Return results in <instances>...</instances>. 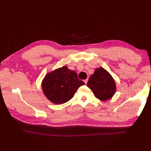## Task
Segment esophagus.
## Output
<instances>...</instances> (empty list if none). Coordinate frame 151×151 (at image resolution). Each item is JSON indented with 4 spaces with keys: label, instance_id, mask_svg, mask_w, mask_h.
I'll return each instance as SVG.
<instances>
[{
    "label": "esophagus",
    "instance_id": "1",
    "mask_svg": "<svg viewBox=\"0 0 151 151\" xmlns=\"http://www.w3.org/2000/svg\"><path fill=\"white\" fill-rule=\"evenodd\" d=\"M88 79L87 78V79H86V80H84V82H85V84H87V82H88Z\"/></svg>",
    "mask_w": 151,
    "mask_h": 151
}]
</instances>
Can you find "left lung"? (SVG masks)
Here are the masks:
<instances>
[{
	"instance_id": "1",
	"label": "left lung",
	"mask_w": 151,
	"mask_h": 151,
	"mask_svg": "<svg viewBox=\"0 0 151 151\" xmlns=\"http://www.w3.org/2000/svg\"><path fill=\"white\" fill-rule=\"evenodd\" d=\"M87 86L91 89L95 97L102 101L113 97L116 91L114 78L102 67L95 69L94 73L89 77Z\"/></svg>"
}]
</instances>
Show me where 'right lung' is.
I'll use <instances>...</instances> for the list:
<instances>
[{
	"mask_svg": "<svg viewBox=\"0 0 151 151\" xmlns=\"http://www.w3.org/2000/svg\"><path fill=\"white\" fill-rule=\"evenodd\" d=\"M84 84L75 71L63 66L47 74L41 86L45 95L50 102L61 104L71 99L78 88Z\"/></svg>",
	"mask_w": 151,
	"mask_h": 151,
	"instance_id": "obj_1",
	"label": "right lung"
}]
</instances>
